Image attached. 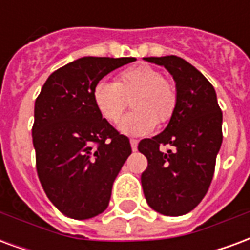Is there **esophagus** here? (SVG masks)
<instances>
[{"label":"esophagus","mask_w":250,"mask_h":250,"mask_svg":"<svg viewBox=\"0 0 250 250\" xmlns=\"http://www.w3.org/2000/svg\"><path fill=\"white\" fill-rule=\"evenodd\" d=\"M131 148H132V151H136L138 150V141L136 139H131Z\"/></svg>","instance_id":"esophagus-1"}]
</instances>
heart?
<instances>
[{
    "instance_id": "obj_1",
    "label": "heart",
    "mask_w": 250,
    "mask_h": 250,
    "mask_svg": "<svg viewBox=\"0 0 250 250\" xmlns=\"http://www.w3.org/2000/svg\"><path fill=\"white\" fill-rule=\"evenodd\" d=\"M92 99L104 119L115 123L131 99V114L120 120V132L131 136L150 134L158 123H166L177 105V91L161 71L147 64L125 68L115 83L100 80L92 89Z\"/></svg>"
}]
</instances>
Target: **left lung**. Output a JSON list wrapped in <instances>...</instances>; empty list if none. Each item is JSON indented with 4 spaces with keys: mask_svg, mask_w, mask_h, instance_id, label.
Here are the masks:
<instances>
[{
    "mask_svg": "<svg viewBox=\"0 0 250 250\" xmlns=\"http://www.w3.org/2000/svg\"><path fill=\"white\" fill-rule=\"evenodd\" d=\"M145 60L170 72L177 105L161 134L139 142L138 150L148 162L142 174L143 193L158 213L184 215L202 201L211 184L222 143V112L213 85L190 62L178 56ZM162 144L172 148L161 152Z\"/></svg>",
    "mask_w": 250,
    "mask_h": 250,
    "instance_id": "left-lung-1",
    "label": "left lung"
}]
</instances>
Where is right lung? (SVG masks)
<instances>
[{
  "instance_id": "1",
  "label": "right lung",
  "mask_w": 250,
  "mask_h": 250,
  "mask_svg": "<svg viewBox=\"0 0 250 250\" xmlns=\"http://www.w3.org/2000/svg\"><path fill=\"white\" fill-rule=\"evenodd\" d=\"M135 60L77 59L53 72L36 99V168L46 197L66 217L88 220L103 213L131 155L128 138L103 119L92 89L109 72Z\"/></svg>"
}]
</instances>
